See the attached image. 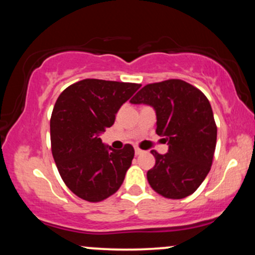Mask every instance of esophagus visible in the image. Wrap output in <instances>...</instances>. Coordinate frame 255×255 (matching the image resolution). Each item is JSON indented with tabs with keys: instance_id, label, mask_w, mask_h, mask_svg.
I'll use <instances>...</instances> for the list:
<instances>
[{
	"instance_id": "1",
	"label": "esophagus",
	"mask_w": 255,
	"mask_h": 255,
	"mask_svg": "<svg viewBox=\"0 0 255 255\" xmlns=\"http://www.w3.org/2000/svg\"><path fill=\"white\" fill-rule=\"evenodd\" d=\"M141 153H142V151L140 150V148L135 147V156H139V154H141Z\"/></svg>"
}]
</instances>
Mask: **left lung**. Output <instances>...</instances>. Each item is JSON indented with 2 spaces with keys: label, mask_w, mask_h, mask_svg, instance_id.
<instances>
[{
  "label": "left lung",
  "mask_w": 255,
  "mask_h": 255,
  "mask_svg": "<svg viewBox=\"0 0 255 255\" xmlns=\"http://www.w3.org/2000/svg\"><path fill=\"white\" fill-rule=\"evenodd\" d=\"M153 108L156 133L168 142V152L151 151L156 164L147 171L153 191L168 199L191 195L212 165L217 127L209 99L201 91L178 79L150 84L130 101Z\"/></svg>",
  "instance_id": "8db88e82"
}]
</instances>
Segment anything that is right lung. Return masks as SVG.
<instances>
[{
    "label": "right lung",
    "instance_id": "obj_1",
    "mask_svg": "<svg viewBox=\"0 0 255 255\" xmlns=\"http://www.w3.org/2000/svg\"><path fill=\"white\" fill-rule=\"evenodd\" d=\"M139 89V84L85 79L57 98L50 120L52 156L63 182L79 198L102 201L124 182L133 146L114 150L99 136Z\"/></svg>",
    "mask_w": 255,
    "mask_h": 255
}]
</instances>
